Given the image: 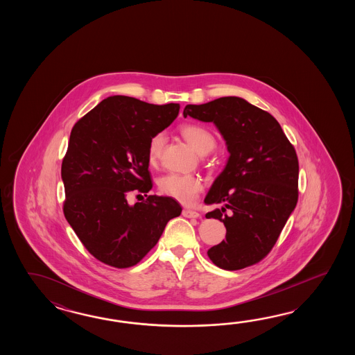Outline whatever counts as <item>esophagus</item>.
<instances>
[{
    "label": "esophagus",
    "mask_w": 355,
    "mask_h": 355,
    "mask_svg": "<svg viewBox=\"0 0 355 355\" xmlns=\"http://www.w3.org/2000/svg\"><path fill=\"white\" fill-rule=\"evenodd\" d=\"M182 216L187 218H200V214L196 211H190V209H184Z\"/></svg>",
    "instance_id": "obj_1"
}]
</instances>
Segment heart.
Listing matches in <instances>:
<instances>
[{"mask_svg":"<svg viewBox=\"0 0 355 355\" xmlns=\"http://www.w3.org/2000/svg\"><path fill=\"white\" fill-rule=\"evenodd\" d=\"M181 136L185 138L194 151L207 155L216 147V138L208 129L196 124H185L180 128ZM166 137L159 133L153 137L148 146V162L157 164L164 148ZM159 188L164 194L174 198L181 204H193L203 190V181L196 175L167 174L159 181Z\"/></svg>","mask_w":355,"mask_h":355,"instance_id":"obj_1","label":"heart"}]
</instances>
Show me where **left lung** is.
<instances>
[{
  "label": "left lung",
  "mask_w": 355,
  "mask_h": 355,
  "mask_svg": "<svg viewBox=\"0 0 355 355\" xmlns=\"http://www.w3.org/2000/svg\"><path fill=\"white\" fill-rule=\"evenodd\" d=\"M213 123L230 153L204 199L223 204L205 214L226 227V240L208 250L214 264L239 270L272 249L298 200V159L277 119L245 98L226 96L187 105L184 116ZM230 209L227 215L225 211Z\"/></svg>",
  "instance_id": "8db88e82"
}]
</instances>
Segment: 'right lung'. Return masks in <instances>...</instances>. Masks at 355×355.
Masks as SVG:
<instances>
[{"instance_id": "right-lung-1", "label": "right lung", "mask_w": 355, "mask_h": 355, "mask_svg": "<svg viewBox=\"0 0 355 355\" xmlns=\"http://www.w3.org/2000/svg\"><path fill=\"white\" fill-rule=\"evenodd\" d=\"M179 104L155 105L115 95L77 121L62 162L64 217L91 255L129 268L157 243L170 219L180 216L171 196H146L130 205L132 191L148 193V146L176 119Z\"/></svg>"}]
</instances>
